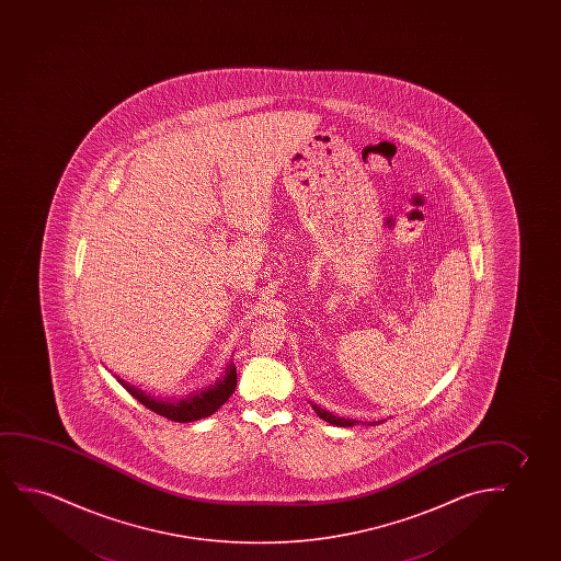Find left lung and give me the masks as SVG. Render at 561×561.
I'll use <instances>...</instances> for the list:
<instances>
[{"label": "left lung", "mask_w": 561, "mask_h": 561, "mask_svg": "<svg viewBox=\"0 0 561 561\" xmlns=\"http://www.w3.org/2000/svg\"><path fill=\"white\" fill-rule=\"evenodd\" d=\"M310 404H312V402H310ZM312 408H314L316 414L322 417L323 422L331 423V425H337V427H353V425L358 423L356 420H345V417H339V415L331 414V412L323 410V408L318 407V404H312ZM381 422H383V420H381ZM381 422L369 423V425H376V423Z\"/></svg>", "instance_id": "obj_1"}]
</instances>
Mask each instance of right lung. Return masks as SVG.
<instances>
[{
	"label": "right lung",
	"instance_id": "add662e5",
	"mask_svg": "<svg viewBox=\"0 0 561 561\" xmlns=\"http://www.w3.org/2000/svg\"><path fill=\"white\" fill-rule=\"evenodd\" d=\"M115 377L116 381L144 407L153 410L154 414L178 423L197 422L215 414L216 410L230 399L238 385V371L233 362L224 368L222 376L218 377L215 383L208 385L203 391L190 392L184 399H157L153 394L141 391L136 385L124 381L123 377Z\"/></svg>",
	"mask_w": 561,
	"mask_h": 561
}]
</instances>
